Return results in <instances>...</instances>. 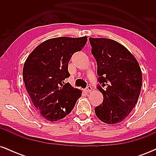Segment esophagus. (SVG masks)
Returning <instances> with one entry per match:
<instances>
[{"mask_svg":"<svg viewBox=\"0 0 156 156\" xmlns=\"http://www.w3.org/2000/svg\"><path fill=\"white\" fill-rule=\"evenodd\" d=\"M92 87H91V86H88V87H87V88L85 89V91L87 92H90L91 91H92Z\"/></svg>","mask_w":156,"mask_h":156,"instance_id":"1","label":"esophagus"}]
</instances>
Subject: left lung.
<instances>
[{
    "label": "left lung",
    "mask_w": 156,
    "mask_h": 156,
    "mask_svg": "<svg viewBox=\"0 0 156 156\" xmlns=\"http://www.w3.org/2000/svg\"><path fill=\"white\" fill-rule=\"evenodd\" d=\"M98 64L97 88L103 101L94 108L98 119L107 124L123 121L136 104L142 76L135 57L122 44L110 39L89 38Z\"/></svg>",
    "instance_id": "left-lung-1"
}]
</instances>
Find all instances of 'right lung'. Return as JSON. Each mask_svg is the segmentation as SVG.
<instances>
[{
	"mask_svg": "<svg viewBox=\"0 0 156 156\" xmlns=\"http://www.w3.org/2000/svg\"><path fill=\"white\" fill-rule=\"evenodd\" d=\"M87 37H62L48 39L28 55L23 76L27 92L41 115L53 122L63 119L81 96L79 89L64 80L69 78L68 63L76 52L80 51Z\"/></svg>",
	"mask_w": 156,
	"mask_h": 156,
	"instance_id": "add662e5",
	"label": "right lung"
}]
</instances>
